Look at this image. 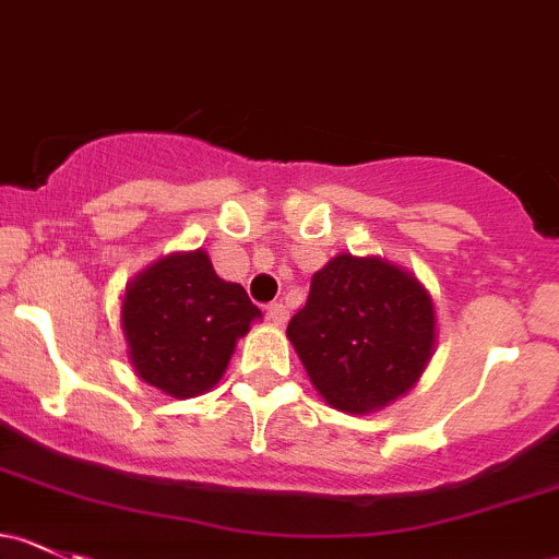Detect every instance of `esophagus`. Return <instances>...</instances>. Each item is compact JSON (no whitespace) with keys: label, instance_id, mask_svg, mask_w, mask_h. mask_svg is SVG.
Returning <instances> with one entry per match:
<instances>
[{"label":"esophagus","instance_id":"1","mask_svg":"<svg viewBox=\"0 0 559 559\" xmlns=\"http://www.w3.org/2000/svg\"><path fill=\"white\" fill-rule=\"evenodd\" d=\"M267 319H270V324L284 326V324H286V319H289V308H286L284 302H273V305H267Z\"/></svg>","mask_w":559,"mask_h":559}]
</instances>
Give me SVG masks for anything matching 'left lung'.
Listing matches in <instances>:
<instances>
[{
	"label": "left lung",
	"mask_w": 559,
	"mask_h": 559,
	"mask_svg": "<svg viewBox=\"0 0 559 559\" xmlns=\"http://www.w3.org/2000/svg\"><path fill=\"white\" fill-rule=\"evenodd\" d=\"M286 337L329 407L367 415L404 396L426 372L437 348V308L415 273L345 251L313 273Z\"/></svg>",
	"instance_id": "obj_1"
}]
</instances>
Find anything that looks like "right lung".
<instances>
[{
  "instance_id": "right-lung-1",
  "label": "right lung",
  "mask_w": 559,
  "mask_h": 559,
  "mask_svg": "<svg viewBox=\"0 0 559 559\" xmlns=\"http://www.w3.org/2000/svg\"><path fill=\"white\" fill-rule=\"evenodd\" d=\"M260 319L243 286L222 281L203 249L152 262L128 281L120 305L133 372L174 399L219 383L235 343Z\"/></svg>"
}]
</instances>
